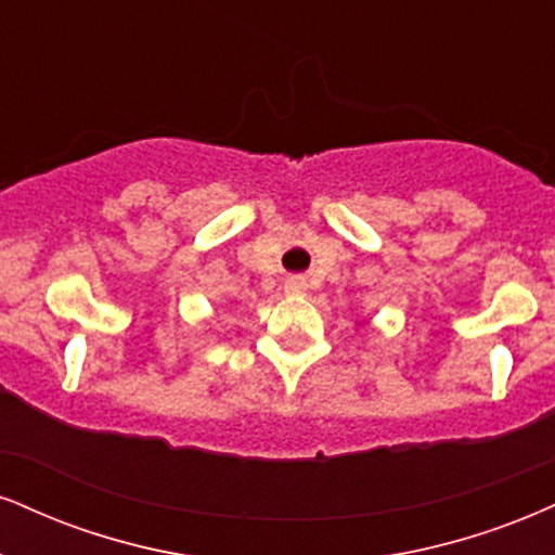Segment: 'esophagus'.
<instances>
[{
  "label": "esophagus",
  "mask_w": 555,
  "mask_h": 555,
  "mask_svg": "<svg viewBox=\"0 0 555 555\" xmlns=\"http://www.w3.org/2000/svg\"><path fill=\"white\" fill-rule=\"evenodd\" d=\"M284 292L286 295H295V297H299V295H305L307 292V282L302 276H289L284 282Z\"/></svg>",
  "instance_id": "1"
}]
</instances>
